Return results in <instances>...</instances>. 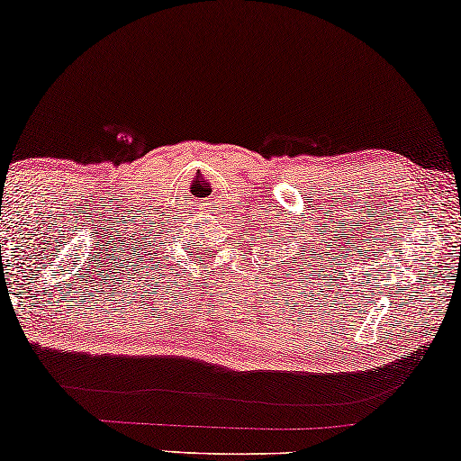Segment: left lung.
<instances>
[{"label": "left lung", "instance_id": "left-lung-1", "mask_svg": "<svg viewBox=\"0 0 461 461\" xmlns=\"http://www.w3.org/2000/svg\"><path fill=\"white\" fill-rule=\"evenodd\" d=\"M287 249H289V248H287ZM285 257H287L288 259H292L293 262L287 263L286 261L288 259L285 261ZM298 257L301 258L300 261L297 260ZM281 260L287 264V268H289V270H292V268H294V262H295V268H298V267H300V264H298V262H306V267H311V264H308V260H306V254H304V256H302V254H300V251H294V254H292V251H289V254H287V256H283V258H281ZM276 268H279V267H276Z\"/></svg>", "mask_w": 461, "mask_h": 461}]
</instances>
